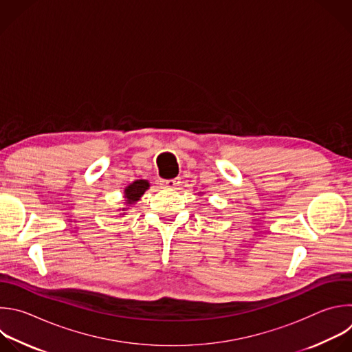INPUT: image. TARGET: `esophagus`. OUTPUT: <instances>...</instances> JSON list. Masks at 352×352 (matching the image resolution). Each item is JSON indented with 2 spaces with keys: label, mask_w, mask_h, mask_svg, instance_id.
<instances>
[{
  "label": "esophagus",
  "mask_w": 352,
  "mask_h": 352,
  "mask_svg": "<svg viewBox=\"0 0 352 352\" xmlns=\"http://www.w3.org/2000/svg\"><path fill=\"white\" fill-rule=\"evenodd\" d=\"M179 184H181V178H173V179L162 181V186L167 188V189H175L177 186H179Z\"/></svg>",
  "instance_id": "34e87169"
}]
</instances>
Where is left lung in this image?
Instances as JSON below:
<instances>
[{
    "mask_svg": "<svg viewBox=\"0 0 352 352\" xmlns=\"http://www.w3.org/2000/svg\"><path fill=\"white\" fill-rule=\"evenodd\" d=\"M199 193H201V192H199Z\"/></svg>",
    "mask_w": 352,
    "mask_h": 352,
    "instance_id": "left-lung-1",
    "label": "left lung"
}]
</instances>
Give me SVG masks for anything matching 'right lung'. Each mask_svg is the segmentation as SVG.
<instances>
[{
	"label": "right lung",
	"instance_id": "add662e5",
	"mask_svg": "<svg viewBox=\"0 0 352 352\" xmlns=\"http://www.w3.org/2000/svg\"><path fill=\"white\" fill-rule=\"evenodd\" d=\"M151 184L149 181L146 179H135L134 182H131L129 186H126L124 189V203H126V207L123 208H119L124 212H122L120 215H126V211L129 210V206H134L142 196L144 193L149 189Z\"/></svg>",
	"mask_w": 352,
	"mask_h": 352
}]
</instances>
